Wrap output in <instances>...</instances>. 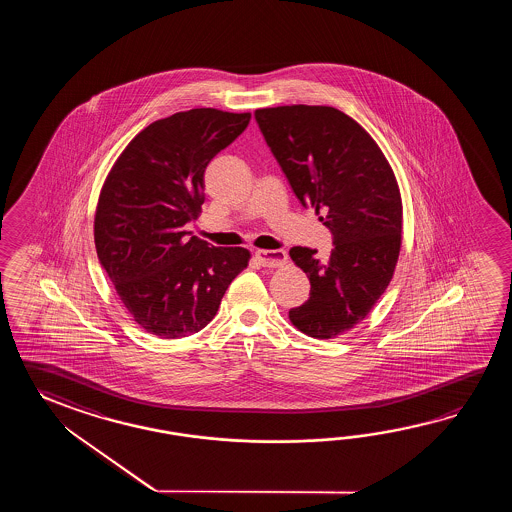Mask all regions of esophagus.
Masks as SVG:
<instances>
[{
	"label": "esophagus",
	"instance_id": "esophagus-1",
	"mask_svg": "<svg viewBox=\"0 0 512 512\" xmlns=\"http://www.w3.org/2000/svg\"><path fill=\"white\" fill-rule=\"evenodd\" d=\"M256 258L263 267H280L287 260L285 251H256Z\"/></svg>",
	"mask_w": 512,
	"mask_h": 512
}]
</instances>
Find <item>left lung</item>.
<instances>
[{"instance_id": "left-lung-1", "label": "left lung", "mask_w": 512, "mask_h": 512, "mask_svg": "<svg viewBox=\"0 0 512 512\" xmlns=\"http://www.w3.org/2000/svg\"><path fill=\"white\" fill-rule=\"evenodd\" d=\"M254 119L302 207L322 212L333 236L327 261L309 247L289 252L311 282L289 318L309 337H337L392 280L403 229L395 175L368 131L338 109L296 104L256 109Z\"/></svg>"}]
</instances>
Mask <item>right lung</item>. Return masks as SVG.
Listing matches in <instances>:
<instances>
[{
	"label": "right lung",
	"mask_w": 512,
	"mask_h": 512,
	"mask_svg": "<svg viewBox=\"0 0 512 512\" xmlns=\"http://www.w3.org/2000/svg\"><path fill=\"white\" fill-rule=\"evenodd\" d=\"M251 113L197 108L155 120L120 153L98 199L95 247L133 320L161 338L194 335L249 263L241 247L186 232L205 201L208 163Z\"/></svg>",
	"instance_id": "add662e5"
}]
</instances>
